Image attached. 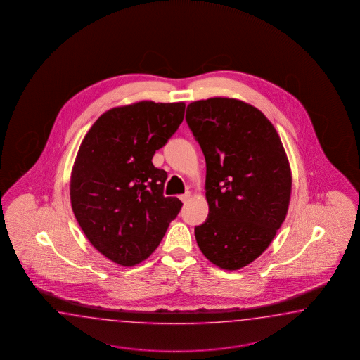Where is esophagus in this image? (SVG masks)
Masks as SVG:
<instances>
[{
  "instance_id": "34e87169",
  "label": "esophagus",
  "mask_w": 360,
  "mask_h": 360,
  "mask_svg": "<svg viewBox=\"0 0 360 360\" xmlns=\"http://www.w3.org/2000/svg\"><path fill=\"white\" fill-rule=\"evenodd\" d=\"M190 196H191V192H186V193L179 196V199L182 200L184 202H186L187 200L190 199Z\"/></svg>"
}]
</instances>
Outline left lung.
Listing matches in <instances>:
<instances>
[{
    "mask_svg": "<svg viewBox=\"0 0 360 360\" xmlns=\"http://www.w3.org/2000/svg\"><path fill=\"white\" fill-rule=\"evenodd\" d=\"M186 120L207 162V221L195 227L200 250L239 270L271 244L287 216L292 173L278 131L256 107L233 98L187 105Z\"/></svg>",
    "mask_w": 360,
    "mask_h": 360,
    "instance_id": "obj_1",
    "label": "left lung"
}]
</instances>
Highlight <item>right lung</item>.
<instances>
[{"mask_svg": "<svg viewBox=\"0 0 360 360\" xmlns=\"http://www.w3.org/2000/svg\"><path fill=\"white\" fill-rule=\"evenodd\" d=\"M184 102L142 101L115 107L93 124L71 173L73 213L91 245L131 267L151 256L182 201L164 196L165 170L155 152L184 121Z\"/></svg>", "mask_w": 360, "mask_h": 360, "instance_id": "right-lung-1", "label": "right lung"}]
</instances>
